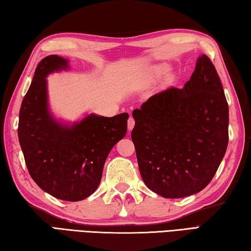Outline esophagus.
I'll use <instances>...</instances> for the list:
<instances>
[{
	"mask_svg": "<svg viewBox=\"0 0 251 251\" xmlns=\"http://www.w3.org/2000/svg\"><path fill=\"white\" fill-rule=\"evenodd\" d=\"M134 125H135V121H134V119H133L132 117H130L129 120H127V130H129V131H132L133 127H134Z\"/></svg>",
	"mask_w": 251,
	"mask_h": 251,
	"instance_id": "34e87169",
	"label": "esophagus"
}]
</instances>
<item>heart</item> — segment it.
Masks as SVG:
<instances>
[{
	"label": "heart",
	"mask_w": 251,
	"mask_h": 251,
	"mask_svg": "<svg viewBox=\"0 0 251 251\" xmlns=\"http://www.w3.org/2000/svg\"><path fill=\"white\" fill-rule=\"evenodd\" d=\"M166 68L165 67H160V68H158L157 70H156V75H163V74H165L166 73ZM167 82H171V81H172V76L171 75H169V76H167Z\"/></svg>",
	"instance_id": "obj_1"
}]
</instances>
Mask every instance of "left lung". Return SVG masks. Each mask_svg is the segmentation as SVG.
Instances as JSON below:
<instances>
[{
    "instance_id": "1",
    "label": "left lung",
    "mask_w": 251,
    "mask_h": 251,
    "mask_svg": "<svg viewBox=\"0 0 251 251\" xmlns=\"http://www.w3.org/2000/svg\"><path fill=\"white\" fill-rule=\"evenodd\" d=\"M131 137L145 185L165 198L202 191L228 143V105L211 60L199 56L184 88H170L132 112Z\"/></svg>"
}]
</instances>
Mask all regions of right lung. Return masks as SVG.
I'll return each instance as SVG.
<instances>
[{"instance_id": "right-lung-1", "label": "right lung", "mask_w": 251, "mask_h": 251, "mask_svg": "<svg viewBox=\"0 0 251 251\" xmlns=\"http://www.w3.org/2000/svg\"><path fill=\"white\" fill-rule=\"evenodd\" d=\"M69 69V60L50 55L40 61L19 111L18 139L30 176L61 201H79L99 187L106 158L126 136L127 112L86 115L74 124L57 120L49 107L48 75Z\"/></svg>"}]
</instances>
